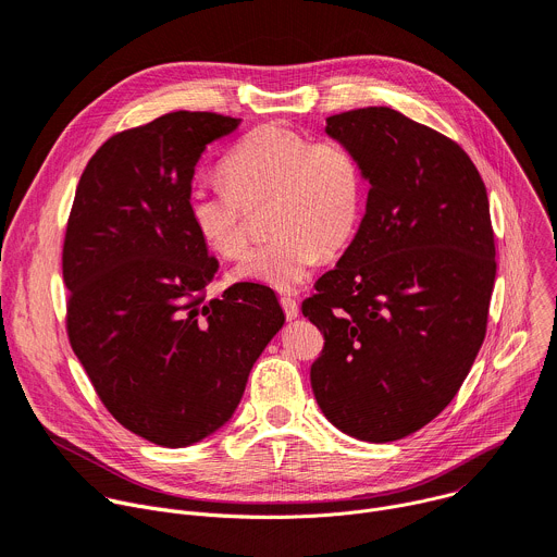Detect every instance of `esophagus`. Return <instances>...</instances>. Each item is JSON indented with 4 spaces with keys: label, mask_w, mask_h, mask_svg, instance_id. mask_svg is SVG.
I'll use <instances>...</instances> for the list:
<instances>
[{
    "label": "esophagus",
    "mask_w": 557,
    "mask_h": 557,
    "mask_svg": "<svg viewBox=\"0 0 557 557\" xmlns=\"http://www.w3.org/2000/svg\"><path fill=\"white\" fill-rule=\"evenodd\" d=\"M281 307H283V312H285V317H287L289 321L298 317V300H296V298H292V296H281Z\"/></svg>",
    "instance_id": "34e87169"
}]
</instances>
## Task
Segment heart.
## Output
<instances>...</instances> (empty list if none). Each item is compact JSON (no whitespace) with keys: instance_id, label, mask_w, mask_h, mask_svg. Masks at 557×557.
<instances>
[{"instance_id":"b5f03b06","label":"heart","mask_w":557,"mask_h":557,"mask_svg":"<svg viewBox=\"0 0 557 557\" xmlns=\"http://www.w3.org/2000/svg\"><path fill=\"white\" fill-rule=\"evenodd\" d=\"M223 185H193L188 216L210 250L227 261L250 250L247 210L272 201L270 243L247 257L238 276L274 289L300 287L351 240L364 206L358 157L336 139H312L283 123L243 135L221 163Z\"/></svg>"}]
</instances>
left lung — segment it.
Here are the masks:
<instances>
[{
    "instance_id": "obj_1",
    "label": "left lung",
    "mask_w": 557,
    "mask_h": 557,
    "mask_svg": "<svg viewBox=\"0 0 557 557\" xmlns=\"http://www.w3.org/2000/svg\"><path fill=\"white\" fill-rule=\"evenodd\" d=\"M369 181L367 212L302 317L323 334L310 381L325 418L367 443L400 441L458 394L496 281L484 181L449 137L385 106L327 116Z\"/></svg>"
}]
</instances>
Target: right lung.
Returning a JSON list of instances; mask_svg holds the SVG:
<instances>
[{
	"label": "right lung",
	"mask_w": 557,
	"mask_h": 557,
	"mask_svg": "<svg viewBox=\"0 0 557 557\" xmlns=\"http://www.w3.org/2000/svg\"><path fill=\"white\" fill-rule=\"evenodd\" d=\"M240 119L176 110L112 135L88 161L64 236L71 347L133 434L188 447L223 426L283 327L274 292L234 283L188 216L195 165Z\"/></svg>",
	"instance_id": "obj_1"
}]
</instances>
